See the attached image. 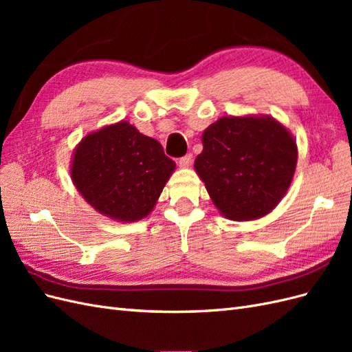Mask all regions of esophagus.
<instances>
[{
    "label": "esophagus",
    "mask_w": 352,
    "mask_h": 352,
    "mask_svg": "<svg viewBox=\"0 0 352 352\" xmlns=\"http://www.w3.org/2000/svg\"><path fill=\"white\" fill-rule=\"evenodd\" d=\"M190 163H192V154H186L185 157L179 160V166L182 168H188L190 166Z\"/></svg>",
    "instance_id": "obj_1"
}]
</instances>
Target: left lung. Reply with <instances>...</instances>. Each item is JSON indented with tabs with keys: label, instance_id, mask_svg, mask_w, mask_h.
I'll return each mask as SVG.
<instances>
[{
	"label": "left lung",
	"instance_id": "8db88e82",
	"mask_svg": "<svg viewBox=\"0 0 352 352\" xmlns=\"http://www.w3.org/2000/svg\"><path fill=\"white\" fill-rule=\"evenodd\" d=\"M298 160L296 141L270 116H226L202 133L195 172L221 216L264 217L286 195Z\"/></svg>",
	"mask_w": 352,
	"mask_h": 352
}]
</instances>
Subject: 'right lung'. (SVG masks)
<instances>
[{"label": "right lung", "mask_w": 352, "mask_h": 352, "mask_svg": "<svg viewBox=\"0 0 352 352\" xmlns=\"http://www.w3.org/2000/svg\"><path fill=\"white\" fill-rule=\"evenodd\" d=\"M175 168L162 144L122 120L83 138L74 148L70 177L100 214L132 223L153 211Z\"/></svg>", "instance_id": "obj_1"}]
</instances>
